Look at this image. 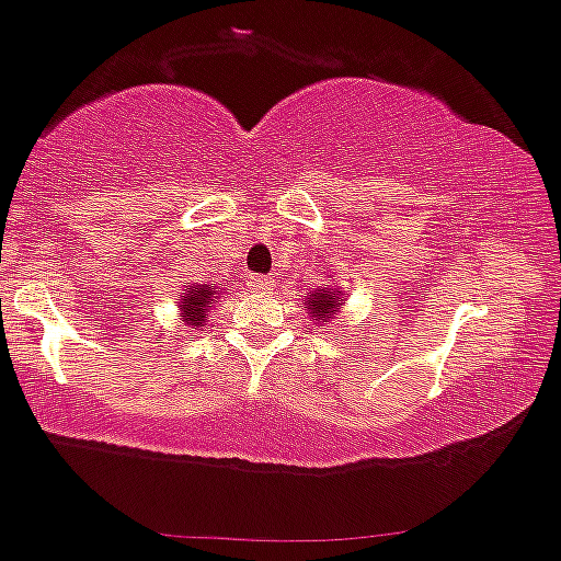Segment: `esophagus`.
Instances as JSON below:
<instances>
[{
    "label": "esophagus",
    "instance_id": "obj_1",
    "mask_svg": "<svg viewBox=\"0 0 561 561\" xmlns=\"http://www.w3.org/2000/svg\"><path fill=\"white\" fill-rule=\"evenodd\" d=\"M249 286L254 288V291H259V294H270L275 288V280L273 278H264V275H251Z\"/></svg>",
    "mask_w": 561,
    "mask_h": 561
}]
</instances>
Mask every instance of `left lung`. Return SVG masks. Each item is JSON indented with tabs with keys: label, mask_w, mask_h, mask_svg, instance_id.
I'll list each match as a JSON object with an SVG mask.
<instances>
[{
	"label": "left lung",
	"mask_w": 561,
	"mask_h": 561,
	"mask_svg": "<svg viewBox=\"0 0 561 561\" xmlns=\"http://www.w3.org/2000/svg\"><path fill=\"white\" fill-rule=\"evenodd\" d=\"M342 305V297L340 294H334V288L327 291V288H318L316 294H310L307 297V310H310V318L312 321H329L331 316H336V310H340Z\"/></svg>",
	"instance_id": "left-lung-1"
}]
</instances>
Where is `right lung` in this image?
<instances>
[{
  "mask_svg": "<svg viewBox=\"0 0 561 561\" xmlns=\"http://www.w3.org/2000/svg\"><path fill=\"white\" fill-rule=\"evenodd\" d=\"M216 299H214V291H210L208 286H192L190 291L184 294V299H182V316H184V321H186V327H201L203 321H206V310L210 305H214Z\"/></svg>",
  "mask_w": 561,
  "mask_h": 561,
  "instance_id": "right-lung-1",
  "label": "right lung"
}]
</instances>
